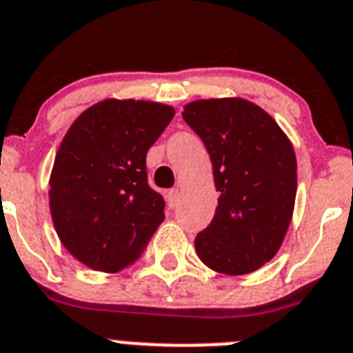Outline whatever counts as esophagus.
Masks as SVG:
<instances>
[{"mask_svg": "<svg viewBox=\"0 0 353 353\" xmlns=\"http://www.w3.org/2000/svg\"><path fill=\"white\" fill-rule=\"evenodd\" d=\"M177 201H179V190L177 188H172V190L167 192V203L170 208H174L177 204Z\"/></svg>", "mask_w": 353, "mask_h": 353, "instance_id": "1", "label": "esophagus"}]
</instances>
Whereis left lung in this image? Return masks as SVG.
<instances>
[{"label": "left lung", "instance_id": "8db88e82", "mask_svg": "<svg viewBox=\"0 0 353 353\" xmlns=\"http://www.w3.org/2000/svg\"><path fill=\"white\" fill-rule=\"evenodd\" d=\"M183 118L208 150L221 192L195 251L213 271H256L278 253L294 210L291 141L268 112L242 99L197 100Z\"/></svg>", "mask_w": 353, "mask_h": 353}]
</instances>
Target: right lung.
<instances>
[{"label":"right lung","instance_id":"1","mask_svg":"<svg viewBox=\"0 0 353 353\" xmlns=\"http://www.w3.org/2000/svg\"><path fill=\"white\" fill-rule=\"evenodd\" d=\"M174 109L143 100H103L70 127L53 163L50 208L77 260L103 272L131 265L165 219L147 177V152Z\"/></svg>","mask_w":353,"mask_h":353}]
</instances>
